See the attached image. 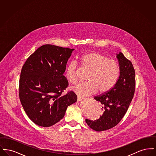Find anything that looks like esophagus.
I'll use <instances>...</instances> for the list:
<instances>
[{"mask_svg": "<svg viewBox=\"0 0 156 156\" xmlns=\"http://www.w3.org/2000/svg\"><path fill=\"white\" fill-rule=\"evenodd\" d=\"M77 99H78V101H81L82 100L84 99H85V98H83V97H81V96H80V95H78V97H77Z\"/></svg>", "mask_w": 156, "mask_h": 156, "instance_id": "34e87169", "label": "esophagus"}]
</instances>
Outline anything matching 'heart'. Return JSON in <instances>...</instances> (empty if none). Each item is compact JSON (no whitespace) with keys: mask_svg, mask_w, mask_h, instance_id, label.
Segmentation results:
<instances>
[{"mask_svg":"<svg viewBox=\"0 0 156 156\" xmlns=\"http://www.w3.org/2000/svg\"><path fill=\"white\" fill-rule=\"evenodd\" d=\"M82 66L90 71L86 82H80L72 89L78 95L89 96L97 91L103 94L109 91L116 84L120 74L119 63L98 52H87L80 57ZM77 64L71 61L67 65L65 75L73 83L78 81Z\"/></svg>","mask_w":156,"mask_h":156,"instance_id":"obj_1","label":"heart"}]
</instances>
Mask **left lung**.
Returning <instances> with one entry per match:
<instances>
[{
    "instance_id": "obj_1",
    "label": "left lung",
    "mask_w": 156,
    "mask_h": 156,
    "mask_svg": "<svg viewBox=\"0 0 156 156\" xmlns=\"http://www.w3.org/2000/svg\"><path fill=\"white\" fill-rule=\"evenodd\" d=\"M120 68L119 80L108 92L94 99L102 105V115L96 120H85L93 130L101 132L116 126L126 114L133 98L136 80L132 62L122 52L117 55Z\"/></svg>"
}]
</instances>
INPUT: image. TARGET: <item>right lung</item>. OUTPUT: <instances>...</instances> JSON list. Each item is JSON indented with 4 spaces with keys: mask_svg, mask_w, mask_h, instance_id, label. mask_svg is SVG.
Masks as SVG:
<instances>
[{
    "mask_svg": "<svg viewBox=\"0 0 156 156\" xmlns=\"http://www.w3.org/2000/svg\"><path fill=\"white\" fill-rule=\"evenodd\" d=\"M74 49L54 45L37 48L23 66L19 98L29 118L43 127L52 126L65 115L67 107L77 101L74 91L62 94L68 85L63 75Z\"/></svg>",
    "mask_w": 156,
    "mask_h": 156,
    "instance_id": "obj_1",
    "label": "right lung"
}]
</instances>
